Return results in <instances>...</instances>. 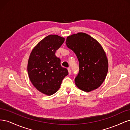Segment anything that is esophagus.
I'll return each mask as SVG.
<instances>
[{
	"label": "esophagus",
	"mask_w": 130,
	"mask_h": 130,
	"mask_svg": "<svg viewBox=\"0 0 130 130\" xmlns=\"http://www.w3.org/2000/svg\"><path fill=\"white\" fill-rule=\"evenodd\" d=\"M68 73H69V75H70V74H72V71H71V70H70V68H68Z\"/></svg>",
	"instance_id": "1"
}]
</instances>
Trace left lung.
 I'll return each mask as SVG.
<instances>
[{
    "mask_svg": "<svg viewBox=\"0 0 130 130\" xmlns=\"http://www.w3.org/2000/svg\"><path fill=\"white\" fill-rule=\"evenodd\" d=\"M66 43L76 54L79 62V72L75 79L76 86L86 92L100 87L108 69L107 56L101 45L84 32L68 36Z\"/></svg>",
    "mask_w": 130,
    "mask_h": 130,
    "instance_id": "1",
    "label": "left lung"
}]
</instances>
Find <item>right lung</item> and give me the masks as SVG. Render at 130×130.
Returning a JSON list of instances; mask_svg holds the SVG:
<instances>
[{
    "label": "right lung",
    "mask_w": 130,
    "mask_h": 130,
    "mask_svg": "<svg viewBox=\"0 0 130 130\" xmlns=\"http://www.w3.org/2000/svg\"><path fill=\"white\" fill-rule=\"evenodd\" d=\"M64 41V38L58 35H48L38 43L30 55L27 63L30 80L38 91L47 95L55 93L68 74L55 55Z\"/></svg>",
    "instance_id": "right-lung-1"
}]
</instances>
